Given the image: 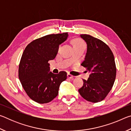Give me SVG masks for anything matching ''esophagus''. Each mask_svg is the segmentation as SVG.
I'll return each mask as SVG.
<instances>
[{
    "mask_svg": "<svg viewBox=\"0 0 131 131\" xmlns=\"http://www.w3.org/2000/svg\"><path fill=\"white\" fill-rule=\"evenodd\" d=\"M67 77H68V79H73V77H74V76H72V74H70V73H68V74H67Z\"/></svg>",
    "mask_w": 131,
    "mask_h": 131,
    "instance_id": "esophagus-1",
    "label": "esophagus"
}]
</instances>
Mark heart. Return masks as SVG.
<instances>
[{
    "mask_svg": "<svg viewBox=\"0 0 131 131\" xmlns=\"http://www.w3.org/2000/svg\"><path fill=\"white\" fill-rule=\"evenodd\" d=\"M73 44L74 48L80 47V46H84V41L80 39H74L73 41Z\"/></svg>",
    "mask_w": 131,
    "mask_h": 131,
    "instance_id": "heart-1",
    "label": "heart"
}]
</instances>
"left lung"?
Instances as JSON below:
<instances>
[{"label":"left lung","mask_w":131,"mask_h":131,"mask_svg":"<svg viewBox=\"0 0 131 131\" xmlns=\"http://www.w3.org/2000/svg\"><path fill=\"white\" fill-rule=\"evenodd\" d=\"M87 45V53L81 65L90 72L87 80L79 90L81 96L93 103L101 102L112 90L116 76L113 54L101 40L89 35H80Z\"/></svg>","instance_id":"obj_1"}]
</instances>
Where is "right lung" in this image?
<instances>
[{"label": "right lung", "instance_id": "1", "mask_svg": "<svg viewBox=\"0 0 131 131\" xmlns=\"http://www.w3.org/2000/svg\"><path fill=\"white\" fill-rule=\"evenodd\" d=\"M68 32L48 35L37 39L26 46L19 65L18 77L30 99L39 103H47L58 94L61 83L67 78L66 72H50L48 61L53 60L59 46L66 41Z\"/></svg>", "mask_w": 131, "mask_h": 131}]
</instances>
